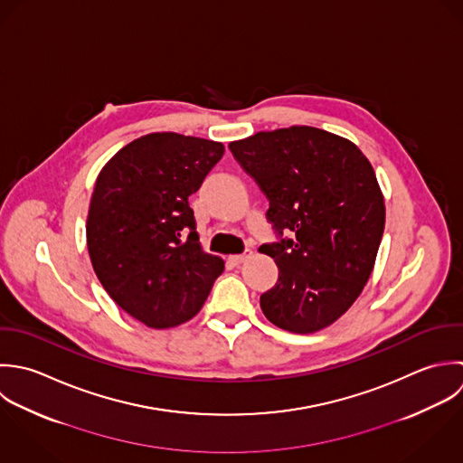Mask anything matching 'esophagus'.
<instances>
[{
    "label": "esophagus",
    "mask_w": 463,
    "mask_h": 463,
    "mask_svg": "<svg viewBox=\"0 0 463 463\" xmlns=\"http://www.w3.org/2000/svg\"><path fill=\"white\" fill-rule=\"evenodd\" d=\"M250 257H251V251H244L242 255H232V257H228V262H230L232 266H241V264L246 262Z\"/></svg>",
    "instance_id": "esophagus-1"
}]
</instances>
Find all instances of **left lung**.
I'll return each mask as SVG.
<instances>
[{
  "mask_svg": "<svg viewBox=\"0 0 463 463\" xmlns=\"http://www.w3.org/2000/svg\"><path fill=\"white\" fill-rule=\"evenodd\" d=\"M230 151L269 201L279 266L260 295L266 317L310 334L345 314L368 282L384 232V201L370 161L348 140L293 126L232 142Z\"/></svg>",
  "mask_w": 463,
  "mask_h": 463,
  "instance_id": "1",
  "label": "left lung"
}]
</instances>
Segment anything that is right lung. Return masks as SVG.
Returning <instances> with one entry per match:
<instances>
[{"label":"right lung","instance_id":"1","mask_svg":"<svg viewBox=\"0 0 463 463\" xmlns=\"http://www.w3.org/2000/svg\"><path fill=\"white\" fill-rule=\"evenodd\" d=\"M222 155L212 140L153 133L97 177L86 226L93 269L115 304L147 326L194 317L224 269L201 250L188 203Z\"/></svg>","mask_w":463,"mask_h":463}]
</instances>
